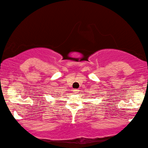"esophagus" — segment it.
<instances>
[{"mask_svg":"<svg viewBox=\"0 0 148 148\" xmlns=\"http://www.w3.org/2000/svg\"><path fill=\"white\" fill-rule=\"evenodd\" d=\"M73 91H74V93H77V92H78V89H74V90H73Z\"/></svg>","mask_w":148,"mask_h":148,"instance_id":"34e87169","label":"esophagus"}]
</instances>
